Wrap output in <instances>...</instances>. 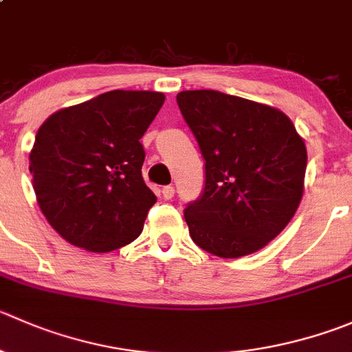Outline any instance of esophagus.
I'll return each instance as SVG.
<instances>
[{
    "label": "esophagus",
    "mask_w": 352,
    "mask_h": 352,
    "mask_svg": "<svg viewBox=\"0 0 352 352\" xmlns=\"http://www.w3.org/2000/svg\"><path fill=\"white\" fill-rule=\"evenodd\" d=\"M162 194H163V197H165V199H172L173 194H175V189H173L172 186H165L162 189Z\"/></svg>",
    "instance_id": "34e87169"
}]
</instances>
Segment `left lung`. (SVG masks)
<instances>
[{
    "mask_svg": "<svg viewBox=\"0 0 352 352\" xmlns=\"http://www.w3.org/2000/svg\"><path fill=\"white\" fill-rule=\"evenodd\" d=\"M177 104L204 158V189L184 210L190 237L220 258L259 251L301 203L305 141L287 115L244 98L182 91Z\"/></svg>",
    "mask_w": 352,
    "mask_h": 352,
    "instance_id": "1",
    "label": "left lung"
}]
</instances>
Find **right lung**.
I'll return each instance as SVG.
<instances>
[{"mask_svg":"<svg viewBox=\"0 0 352 352\" xmlns=\"http://www.w3.org/2000/svg\"><path fill=\"white\" fill-rule=\"evenodd\" d=\"M165 103L153 91H110L39 127L29 156L37 204L67 242L93 252L131 244L156 196L139 139Z\"/></svg>","mask_w":352,"mask_h":352,"instance_id":"1","label":"right lung"}]
</instances>
